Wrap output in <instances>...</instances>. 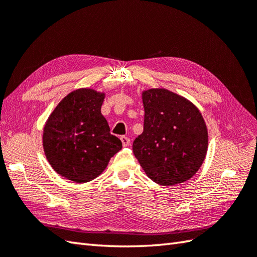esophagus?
<instances>
[{"label":"esophagus","mask_w":257,"mask_h":257,"mask_svg":"<svg viewBox=\"0 0 257 257\" xmlns=\"http://www.w3.org/2000/svg\"><path fill=\"white\" fill-rule=\"evenodd\" d=\"M120 139H121V143H122L123 147H127V146L130 145V139L128 137H124V136H122V137Z\"/></svg>","instance_id":"1"}]
</instances>
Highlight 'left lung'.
<instances>
[{
    "instance_id": "left-lung-1",
    "label": "left lung",
    "mask_w": 257,
    "mask_h": 257,
    "mask_svg": "<svg viewBox=\"0 0 257 257\" xmlns=\"http://www.w3.org/2000/svg\"><path fill=\"white\" fill-rule=\"evenodd\" d=\"M143 102L144 133L134 141V155L154 182L187 181L199 170L207 151V129L200 110L165 88L143 91Z\"/></svg>"
}]
</instances>
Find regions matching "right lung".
Masks as SVG:
<instances>
[{
    "instance_id": "add662e5",
    "label": "right lung",
    "mask_w": 257,
    "mask_h": 257,
    "mask_svg": "<svg viewBox=\"0 0 257 257\" xmlns=\"http://www.w3.org/2000/svg\"><path fill=\"white\" fill-rule=\"evenodd\" d=\"M103 92L76 89L64 97L48 117L43 132L46 159L59 176L89 182L105 170L122 144L110 134L101 114Z\"/></svg>"
}]
</instances>
